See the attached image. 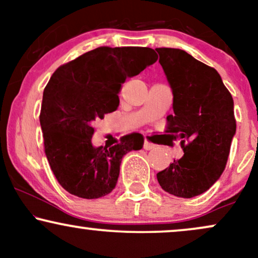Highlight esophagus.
Returning <instances> with one entry per match:
<instances>
[{"mask_svg":"<svg viewBox=\"0 0 258 258\" xmlns=\"http://www.w3.org/2000/svg\"><path fill=\"white\" fill-rule=\"evenodd\" d=\"M143 148L146 150H152V149H154V144H152L150 143V142H144V144H143Z\"/></svg>","mask_w":258,"mask_h":258,"instance_id":"34e87169","label":"esophagus"}]
</instances>
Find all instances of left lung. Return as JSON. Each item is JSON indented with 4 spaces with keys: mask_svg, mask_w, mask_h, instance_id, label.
Masks as SVG:
<instances>
[{
    "mask_svg": "<svg viewBox=\"0 0 258 258\" xmlns=\"http://www.w3.org/2000/svg\"><path fill=\"white\" fill-rule=\"evenodd\" d=\"M173 94L167 132L182 139L184 155L156 174L159 184L178 198L205 193L226 167L235 135L232 94L214 68L178 48H156Z\"/></svg>",
    "mask_w": 258,
    "mask_h": 258,
    "instance_id": "obj_1",
    "label": "left lung"
}]
</instances>
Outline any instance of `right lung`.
Segmentation results:
<instances>
[{
	"mask_svg": "<svg viewBox=\"0 0 258 258\" xmlns=\"http://www.w3.org/2000/svg\"><path fill=\"white\" fill-rule=\"evenodd\" d=\"M158 60L148 47H98L55 70L43 91L40 123L44 153L55 178L82 199H98L117 183L122 158L143 148L139 133L110 148L93 147V122L119 106V92Z\"/></svg>",
	"mask_w": 258,
	"mask_h": 258,
	"instance_id": "1",
	"label": "right lung"
}]
</instances>
